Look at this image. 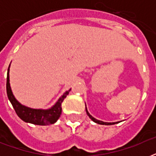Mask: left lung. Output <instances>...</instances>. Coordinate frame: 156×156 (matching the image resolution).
I'll use <instances>...</instances> for the list:
<instances>
[{
  "mask_svg": "<svg viewBox=\"0 0 156 156\" xmlns=\"http://www.w3.org/2000/svg\"><path fill=\"white\" fill-rule=\"evenodd\" d=\"M86 111H87V115L89 116V117H90L91 120H92L93 121H95V123H98L100 124V125H107V126H109V125H114V124L117 123V122H116V123H108V122H104V121H99V120H97V119L94 118L91 115H90V113L87 112V108H86Z\"/></svg>",
  "mask_w": 156,
  "mask_h": 156,
  "instance_id": "obj_1",
  "label": "left lung"
}]
</instances>
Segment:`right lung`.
Instances as JSON below:
<instances>
[{
  "label": "right lung",
  "instance_id": "add662e5",
  "mask_svg": "<svg viewBox=\"0 0 156 156\" xmlns=\"http://www.w3.org/2000/svg\"><path fill=\"white\" fill-rule=\"evenodd\" d=\"M9 70L7 72V81H6V91L7 95L10 103L13 105V108L15 110L16 113L23 121L25 122L34 124V125H39V126H45V125H52L56 122L61 114V103L63 102L65 98L67 96L70 90H67L56 104L52 107V108L48 110H39V109H31L27 107L23 106L16 100L13 96L12 90H11L10 86H9Z\"/></svg>",
  "mask_w": 156,
  "mask_h": 156
}]
</instances>
